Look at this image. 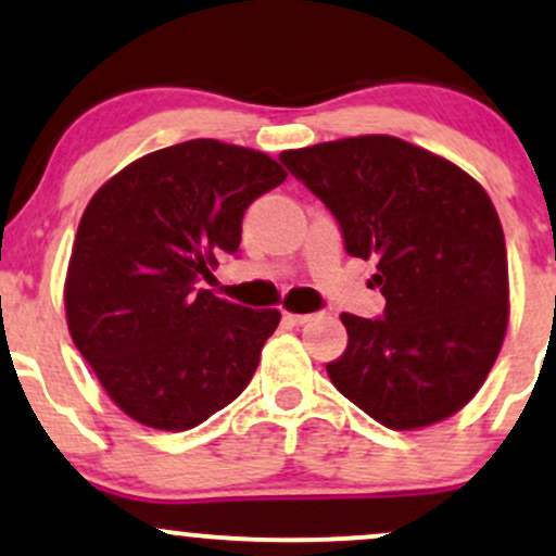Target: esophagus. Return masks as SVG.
Wrapping results in <instances>:
<instances>
[{"instance_id": "obj_1", "label": "esophagus", "mask_w": 556, "mask_h": 556, "mask_svg": "<svg viewBox=\"0 0 556 556\" xmlns=\"http://www.w3.org/2000/svg\"><path fill=\"white\" fill-rule=\"evenodd\" d=\"M283 320L289 323V326H304V323L312 320V315H296V312H286Z\"/></svg>"}]
</instances>
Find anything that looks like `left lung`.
<instances>
[{
  "label": "left lung",
  "instance_id": "8db88e82",
  "mask_svg": "<svg viewBox=\"0 0 556 556\" xmlns=\"http://www.w3.org/2000/svg\"><path fill=\"white\" fill-rule=\"evenodd\" d=\"M339 220L352 257L376 260L383 317L344 312L336 389L380 426L415 430L465 407L494 367L509 320L504 230L463 167L396 136L280 152Z\"/></svg>",
  "mask_w": 556,
  "mask_h": 556
}]
</instances>
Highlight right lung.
Wrapping results in <instances>:
<instances>
[{
  "label": "right lung",
  "instance_id": "1",
  "mask_svg": "<svg viewBox=\"0 0 556 556\" xmlns=\"http://www.w3.org/2000/svg\"><path fill=\"white\" fill-rule=\"evenodd\" d=\"M283 180L267 154L194 139L130 162L91 197L67 265V328L141 426L194 428L252 380L280 312L199 283L239 249L249 204Z\"/></svg>",
  "mask_w": 556,
  "mask_h": 556
}]
</instances>
